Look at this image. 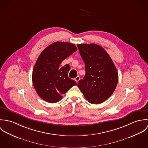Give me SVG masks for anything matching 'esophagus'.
I'll list each match as a JSON object with an SVG mask.
<instances>
[{"mask_svg":"<svg viewBox=\"0 0 148 148\" xmlns=\"http://www.w3.org/2000/svg\"><path fill=\"white\" fill-rule=\"evenodd\" d=\"M80 76H77L75 79V80L76 82V83H78V82L79 81V80H80Z\"/></svg>","mask_w":148,"mask_h":148,"instance_id":"34e87169","label":"esophagus"}]
</instances>
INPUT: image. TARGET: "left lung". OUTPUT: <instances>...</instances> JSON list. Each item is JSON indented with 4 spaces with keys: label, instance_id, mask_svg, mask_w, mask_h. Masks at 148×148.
I'll use <instances>...</instances> for the list:
<instances>
[{
    "label": "left lung",
    "instance_id": "1",
    "mask_svg": "<svg viewBox=\"0 0 148 148\" xmlns=\"http://www.w3.org/2000/svg\"><path fill=\"white\" fill-rule=\"evenodd\" d=\"M77 47L85 66V75L77 86L91 104L106 100L113 93L119 76L112 59L100 45L80 44Z\"/></svg>",
    "mask_w": 148,
    "mask_h": 148
}]
</instances>
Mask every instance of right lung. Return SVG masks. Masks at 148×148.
<instances>
[{
    "instance_id": "obj_1",
    "label": "right lung",
    "mask_w": 148,
    "mask_h": 148,
    "mask_svg": "<svg viewBox=\"0 0 148 148\" xmlns=\"http://www.w3.org/2000/svg\"><path fill=\"white\" fill-rule=\"evenodd\" d=\"M74 44L53 42L39 55L32 72V82L38 95L44 101L55 103L76 82L68 77L70 66H60L65 59L77 51Z\"/></svg>"
}]
</instances>
